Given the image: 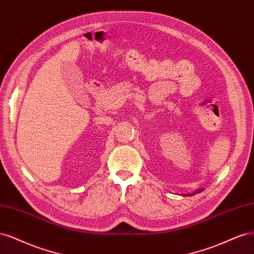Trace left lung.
<instances>
[{"instance_id": "8db88e82", "label": "left lung", "mask_w": 254, "mask_h": 254, "mask_svg": "<svg viewBox=\"0 0 254 254\" xmlns=\"http://www.w3.org/2000/svg\"><path fill=\"white\" fill-rule=\"evenodd\" d=\"M199 192H201V190H198V191H197V193H199ZM187 195H188V196H191L192 194H187Z\"/></svg>"}]
</instances>
